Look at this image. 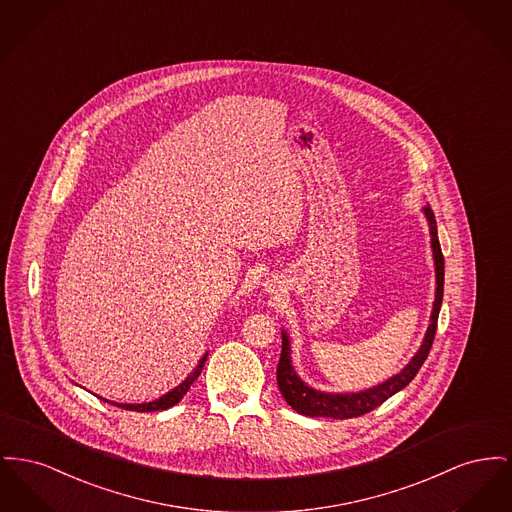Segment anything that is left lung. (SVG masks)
<instances>
[{
	"mask_svg": "<svg viewBox=\"0 0 512 512\" xmlns=\"http://www.w3.org/2000/svg\"><path fill=\"white\" fill-rule=\"evenodd\" d=\"M423 212H425V218L429 222L437 288H435V301H433V311H431V323H429L427 332L423 336L420 350L416 352V356L410 360V363L400 373L392 375L391 379H387L385 383H381L377 387H371L367 391L334 394V392L315 391V389L307 387L301 381L298 373L294 371V365H292L290 338H288L286 332L282 331V354H280V361H278V367H276V381H278V389L282 392L284 400L298 414L309 416V418H332V420L358 418V416L371 412L373 408L381 406L387 398H391L392 394L402 391L418 375L423 361L427 360V356H429V350H431V344H433V338H435L439 309H441V303H443V284H445V259H443L441 245H439L435 214H433L429 205L423 209Z\"/></svg>",
	"mask_w": 512,
	"mask_h": 512,
	"instance_id": "obj_1",
	"label": "left lung"
}]
</instances>
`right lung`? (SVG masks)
I'll use <instances>...</instances> for the list:
<instances>
[{"instance_id": "add662e5", "label": "right lung", "mask_w": 512, "mask_h": 512, "mask_svg": "<svg viewBox=\"0 0 512 512\" xmlns=\"http://www.w3.org/2000/svg\"><path fill=\"white\" fill-rule=\"evenodd\" d=\"M207 356L209 354H203V358L199 360L197 363V367L193 369V373H189L187 377H185V381L180 383L176 389H172L170 392H166L164 396H160V398H156V400H152V402H143V404H120V402H110V400H104V402H110V404H114V406H118V408H123V410H131V412H156V410H168V408H172V406H176L178 402H180L181 398H183V394L189 391V387L195 383V379L201 375V371H203V367H205V361H207Z\"/></svg>"}]
</instances>
